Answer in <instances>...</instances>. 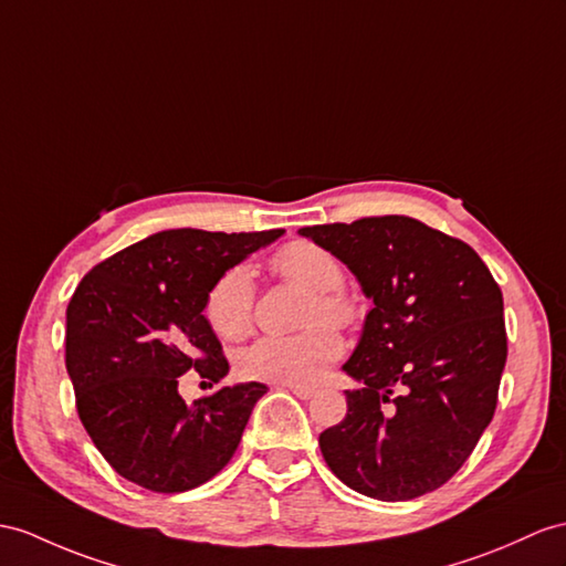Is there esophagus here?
Instances as JSON below:
<instances>
[{
    "mask_svg": "<svg viewBox=\"0 0 566 566\" xmlns=\"http://www.w3.org/2000/svg\"><path fill=\"white\" fill-rule=\"evenodd\" d=\"M281 389H287V391H293L297 398H302V401H307V398H312L314 396V389H310V387H297V384H279Z\"/></svg>",
    "mask_w": 566,
    "mask_h": 566,
    "instance_id": "obj_1",
    "label": "esophagus"
}]
</instances>
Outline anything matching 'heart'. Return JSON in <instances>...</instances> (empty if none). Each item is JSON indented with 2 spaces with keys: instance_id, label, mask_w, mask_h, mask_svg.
<instances>
[{
  "instance_id": "heart-1",
  "label": "heart",
  "mask_w": 566,
  "mask_h": 566,
  "mask_svg": "<svg viewBox=\"0 0 566 566\" xmlns=\"http://www.w3.org/2000/svg\"><path fill=\"white\" fill-rule=\"evenodd\" d=\"M271 269L283 281L312 293L307 324L328 322L348 328L357 319L355 300L338 287L346 281L340 261L324 247L295 240L271 254ZM256 287L247 266H232L220 273L206 295V319L220 338L242 340L254 324ZM343 343L334 328L314 326L297 336H266L238 355V369L244 379L269 384H297L310 387L322 371L338 360Z\"/></svg>"
}]
</instances>
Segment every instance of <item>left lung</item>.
<instances>
[{
  "label": "left lung",
  "mask_w": 566,
  "mask_h": 566,
  "mask_svg": "<svg viewBox=\"0 0 566 566\" xmlns=\"http://www.w3.org/2000/svg\"><path fill=\"white\" fill-rule=\"evenodd\" d=\"M375 302L343 371L348 412L319 434L334 475L381 502L442 488L497 408L504 300L473 247L408 216L312 226Z\"/></svg>",
  "instance_id": "8db88e82"
}]
</instances>
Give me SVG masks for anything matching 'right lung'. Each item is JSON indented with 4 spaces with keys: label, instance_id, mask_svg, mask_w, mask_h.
<instances>
[{
    "label": "right lung",
    "instance_id": "add662e5",
    "mask_svg": "<svg viewBox=\"0 0 566 566\" xmlns=\"http://www.w3.org/2000/svg\"><path fill=\"white\" fill-rule=\"evenodd\" d=\"M281 235L163 230L78 283L66 307V371L81 422L122 478L172 494L203 485L232 459L266 384L185 403L177 381L189 369L211 381L228 375L206 295L220 273Z\"/></svg>",
    "mask_w": 566,
    "mask_h": 566
}]
</instances>
